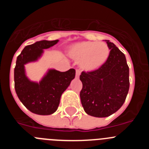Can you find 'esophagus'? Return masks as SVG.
I'll return each instance as SVG.
<instances>
[{"label": "esophagus", "mask_w": 149, "mask_h": 149, "mask_svg": "<svg viewBox=\"0 0 149 149\" xmlns=\"http://www.w3.org/2000/svg\"><path fill=\"white\" fill-rule=\"evenodd\" d=\"M80 74H81V71L79 70V69H76V77L78 78L79 76H80Z\"/></svg>", "instance_id": "1"}]
</instances>
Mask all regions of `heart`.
<instances>
[{
    "mask_svg": "<svg viewBox=\"0 0 149 149\" xmlns=\"http://www.w3.org/2000/svg\"><path fill=\"white\" fill-rule=\"evenodd\" d=\"M69 54L72 58L81 60V65L84 70L94 71L107 61L110 48L104 42H81L71 47Z\"/></svg>",
    "mask_w": 149,
    "mask_h": 149,
    "instance_id": "1",
    "label": "heart"
}]
</instances>
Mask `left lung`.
<instances>
[{"label":"left lung","instance_id":"1","mask_svg":"<svg viewBox=\"0 0 149 149\" xmlns=\"http://www.w3.org/2000/svg\"><path fill=\"white\" fill-rule=\"evenodd\" d=\"M106 42L110 49L107 61L98 69L80 75L81 104L86 113L95 117L116 113L125 101L130 86L125 56L113 43Z\"/></svg>","mask_w":149,"mask_h":149}]
</instances>
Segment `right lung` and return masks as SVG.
<instances>
[{
	"label": "right lung",
	"mask_w": 149,
	"mask_h": 149,
	"mask_svg": "<svg viewBox=\"0 0 149 149\" xmlns=\"http://www.w3.org/2000/svg\"><path fill=\"white\" fill-rule=\"evenodd\" d=\"M58 42V39L36 42L26 46L17 57L14 69L15 92L26 108L38 115H50L57 110L60 97L74 78L75 70L71 68L61 72L51 69L38 84L29 81L26 77L24 64L36 61L42 55L43 49L50 48Z\"/></svg>",
	"instance_id": "1"
}]
</instances>
